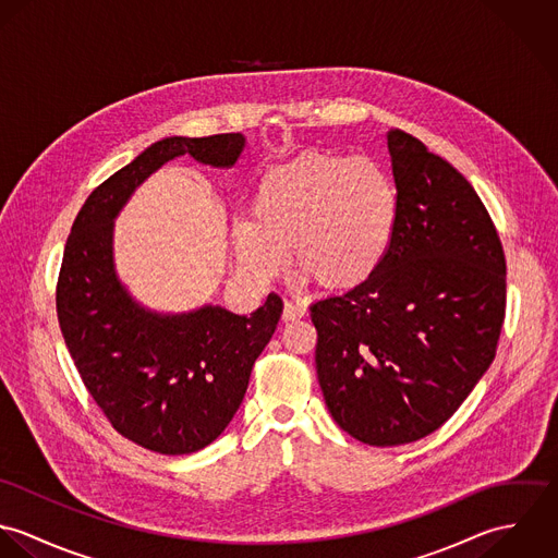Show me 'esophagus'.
<instances>
[{
    "label": "esophagus",
    "instance_id": "esophagus-1",
    "mask_svg": "<svg viewBox=\"0 0 558 558\" xmlns=\"http://www.w3.org/2000/svg\"><path fill=\"white\" fill-rule=\"evenodd\" d=\"M307 314V307L299 301H286L283 303V322H292V319L303 318Z\"/></svg>",
    "mask_w": 558,
    "mask_h": 558
}]
</instances>
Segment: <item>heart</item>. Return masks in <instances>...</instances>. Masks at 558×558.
Masks as SVG:
<instances>
[{
	"label": "heart",
	"instance_id": "heart-1",
	"mask_svg": "<svg viewBox=\"0 0 558 558\" xmlns=\"http://www.w3.org/2000/svg\"><path fill=\"white\" fill-rule=\"evenodd\" d=\"M398 219V186L378 160L305 153L262 175L248 219L232 226V244L257 281L286 270L290 246L307 277L354 288L383 266Z\"/></svg>",
	"mask_w": 558,
	"mask_h": 558
}]
</instances>
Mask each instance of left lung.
<instances>
[{"instance_id":"obj_1","label":"left lung","mask_w":558,"mask_h":558,"mask_svg":"<svg viewBox=\"0 0 558 558\" xmlns=\"http://www.w3.org/2000/svg\"><path fill=\"white\" fill-rule=\"evenodd\" d=\"M398 186L383 266L312 305L319 389L335 423L372 447L436 432L494 361L507 264L473 184L416 137L387 133Z\"/></svg>"}]
</instances>
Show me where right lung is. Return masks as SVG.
Returning <instances> with one entry per match:
<instances>
[{
    "instance_id": "obj_1",
    "label": "right lung",
    "mask_w": 558,
    "mask_h": 558,
    "mask_svg": "<svg viewBox=\"0 0 558 558\" xmlns=\"http://www.w3.org/2000/svg\"><path fill=\"white\" fill-rule=\"evenodd\" d=\"M242 148L240 133L160 140L89 193L66 240L56 307L81 380L118 434L162 456L195 453L230 425L283 301L272 292L251 316L150 312L116 277L113 219L167 160L232 167Z\"/></svg>"
}]
</instances>
